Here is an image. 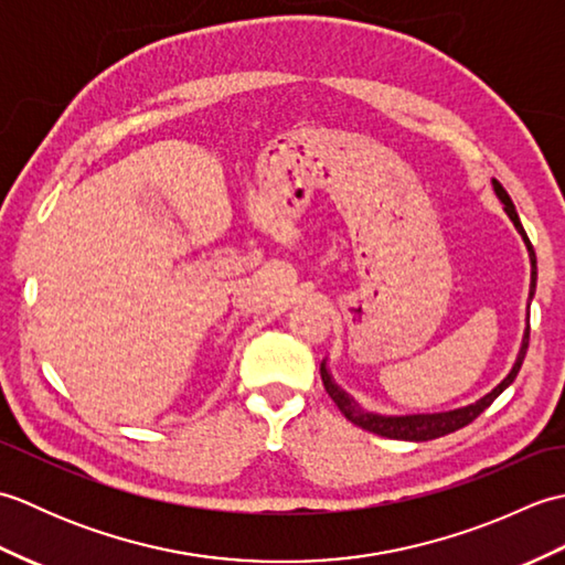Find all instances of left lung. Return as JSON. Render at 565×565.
Wrapping results in <instances>:
<instances>
[{"mask_svg":"<svg viewBox=\"0 0 565 565\" xmlns=\"http://www.w3.org/2000/svg\"><path fill=\"white\" fill-rule=\"evenodd\" d=\"M493 189L498 199L502 201V206H505L510 221L514 223V227H518L526 249H530V262H532V284H530V298H534V291H536V257H534V247L530 243V237H526L524 227L520 223V215L518 211H514V203L512 199L508 196V191L502 189V184L498 182V179H493ZM526 347H530V322H526V330H524V340H522V347H520V354H518V362H514V366L510 369V374L502 379L498 386L486 393L481 401H476L471 405L466 407H456V411H449V413H431V415H376V413H366L362 411L354 403V398H350L338 383L332 381L330 371L326 366V362L320 364V376H322V386H326L328 395L334 401V405L340 407V413L350 419V423H354L356 427H362L366 431H374V435L379 437H388V439H403V441H427V439H437V437H444L449 435V431H456L466 427L468 423H473V419L481 415L486 407L493 403L498 395L505 391L510 383L518 379L520 369H522V362H524V354H526Z\"/></svg>","mask_w":565,"mask_h":565,"instance_id":"1","label":"left lung"}]
</instances>
